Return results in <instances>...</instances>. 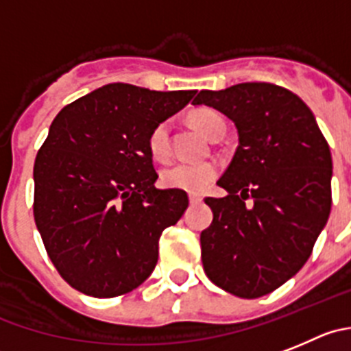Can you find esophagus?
Returning <instances> with one entry per match:
<instances>
[{
    "instance_id": "esophagus-1",
    "label": "esophagus",
    "mask_w": 351,
    "mask_h": 351,
    "mask_svg": "<svg viewBox=\"0 0 351 351\" xmlns=\"http://www.w3.org/2000/svg\"><path fill=\"white\" fill-rule=\"evenodd\" d=\"M189 201H191V204H199L202 201V197L199 194H191L189 195Z\"/></svg>"
}]
</instances>
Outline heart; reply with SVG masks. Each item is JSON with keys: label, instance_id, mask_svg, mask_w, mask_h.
I'll return each mask as SVG.
<instances>
[{"label": "heart", "instance_id": "1", "mask_svg": "<svg viewBox=\"0 0 351 351\" xmlns=\"http://www.w3.org/2000/svg\"><path fill=\"white\" fill-rule=\"evenodd\" d=\"M191 119L209 138L215 133L218 123L223 121L220 114L211 109L195 110ZM147 145H149L150 156L156 160H162L169 156L171 143H169L168 121H162L152 128ZM216 175H218V165L213 160H199V162L176 160L160 171V182L169 189H180V191L185 192H202L216 178Z\"/></svg>", "mask_w": 351, "mask_h": 351}]
</instances>
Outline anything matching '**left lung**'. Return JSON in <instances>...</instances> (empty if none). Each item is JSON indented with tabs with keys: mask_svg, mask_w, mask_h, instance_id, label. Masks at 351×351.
Listing matches in <instances>:
<instances>
[{
	"mask_svg": "<svg viewBox=\"0 0 351 351\" xmlns=\"http://www.w3.org/2000/svg\"><path fill=\"white\" fill-rule=\"evenodd\" d=\"M234 121L239 147L206 197L213 221L201 232L202 267L234 296H265L296 275L330 213V150L312 110L293 91L271 83H241L199 91Z\"/></svg>",
	"mask_w": 351,
	"mask_h": 351,
	"instance_id": "obj_1",
	"label": "left lung"
}]
</instances>
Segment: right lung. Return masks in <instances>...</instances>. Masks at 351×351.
<instances>
[{
	"mask_svg": "<svg viewBox=\"0 0 351 351\" xmlns=\"http://www.w3.org/2000/svg\"><path fill=\"white\" fill-rule=\"evenodd\" d=\"M194 90L112 83L65 106L34 160V221L62 279L93 298L131 293L152 274L162 230L189 195L156 189L150 131Z\"/></svg>",
	"mask_w": 351,
	"mask_h": 351,
	"instance_id": "1",
	"label": "right lung"
}]
</instances>
